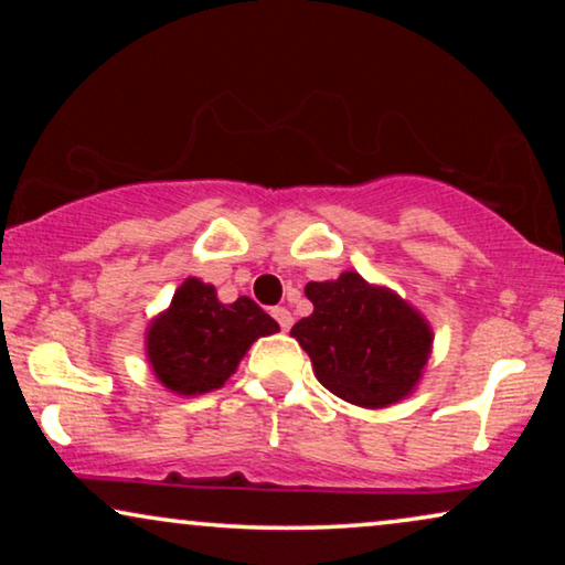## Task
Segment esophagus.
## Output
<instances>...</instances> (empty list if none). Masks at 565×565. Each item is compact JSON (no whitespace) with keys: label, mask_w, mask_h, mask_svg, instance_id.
Returning <instances> with one entry per match:
<instances>
[{"label":"esophagus","mask_w":565,"mask_h":565,"mask_svg":"<svg viewBox=\"0 0 565 565\" xmlns=\"http://www.w3.org/2000/svg\"><path fill=\"white\" fill-rule=\"evenodd\" d=\"M273 316H275V321L280 323V329H282V331H288V329L292 327V313L288 311V308L277 306V308H273Z\"/></svg>","instance_id":"esophagus-1"}]
</instances>
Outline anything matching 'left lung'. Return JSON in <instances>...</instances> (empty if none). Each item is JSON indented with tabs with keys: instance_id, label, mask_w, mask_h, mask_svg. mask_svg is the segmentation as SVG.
Here are the masks:
<instances>
[{
	"instance_id": "obj_1",
	"label": "left lung",
	"mask_w": 565,
	"mask_h": 565,
	"mask_svg": "<svg viewBox=\"0 0 565 565\" xmlns=\"http://www.w3.org/2000/svg\"><path fill=\"white\" fill-rule=\"evenodd\" d=\"M313 313L290 329L323 388L350 404L381 408L414 391L429 360L427 321L396 292L373 288L358 273L308 282Z\"/></svg>"
}]
</instances>
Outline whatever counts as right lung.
<instances>
[{
  "instance_id": "right-lung-1",
  "label": "right lung",
  "mask_w": 565,
  "mask_h": 565,
  "mask_svg": "<svg viewBox=\"0 0 565 565\" xmlns=\"http://www.w3.org/2000/svg\"><path fill=\"white\" fill-rule=\"evenodd\" d=\"M280 331L252 298L221 303L213 285L190 277L174 292L172 306L151 323L146 354L169 391L195 396L221 388L252 342Z\"/></svg>"
}]
</instances>
